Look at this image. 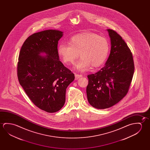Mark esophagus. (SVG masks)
<instances>
[{"label":"esophagus","instance_id":"obj_1","mask_svg":"<svg viewBox=\"0 0 150 150\" xmlns=\"http://www.w3.org/2000/svg\"><path fill=\"white\" fill-rule=\"evenodd\" d=\"M81 75H79V74H75V80H77L78 79H79L80 77H82Z\"/></svg>","mask_w":150,"mask_h":150}]
</instances>
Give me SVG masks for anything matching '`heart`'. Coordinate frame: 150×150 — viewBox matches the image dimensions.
I'll use <instances>...</instances> for the list:
<instances>
[{
  "mask_svg": "<svg viewBox=\"0 0 150 150\" xmlns=\"http://www.w3.org/2000/svg\"><path fill=\"white\" fill-rule=\"evenodd\" d=\"M109 50L107 39L94 33L75 35L69 39V44L61 43L57 47L58 54L65 64L74 63L80 55L81 59L75 67L81 71H86L91 65L101 66L106 61Z\"/></svg>",
  "mask_w": 150,
  "mask_h": 150,
  "instance_id": "1",
  "label": "heart"
}]
</instances>
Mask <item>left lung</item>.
I'll return each instance as SVG.
<instances>
[{
	"label": "left lung",
	"instance_id": "left-lung-1",
	"mask_svg": "<svg viewBox=\"0 0 150 150\" xmlns=\"http://www.w3.org/2000/svg\"><path fill=\"white\" fill-rule=\"evenodd\" d=\"M110 38V53L105 67L90 74L86 88L91 106L99 109L109 108L127 95L134 74L132 54L122 37L107 29Z\"/></svg>",
	"mask_w": 150,
	"mask_h": 150
}]
</instances>
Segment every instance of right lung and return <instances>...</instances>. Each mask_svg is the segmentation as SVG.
Instances as JSON below:
<instances>
[{
  "label": "right lung",
  "instance_id": "add662e5",
  "mask_svg": "<svg viewBox=\"0 0 150 150\" xmlns=\"http://www.w3.org/2000/svg\"><path fill=\"white\" fill-rule=\"evenodd\" d=\"M63 35L57 30L35 33L23 43L18 59L20 85L35 106L49 113L63 107L67 87L75 79L59 61L57 44Z\"/></svg>",
  "mask_w": 150,
  "mask_h": 150
}]
</instances>
